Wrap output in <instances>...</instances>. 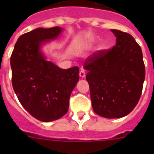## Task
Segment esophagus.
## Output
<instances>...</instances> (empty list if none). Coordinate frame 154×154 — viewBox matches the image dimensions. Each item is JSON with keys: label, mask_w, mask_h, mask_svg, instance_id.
Listing matches in <instances>:
<instances>
[{"label": "esophagus", "mask_w": 154, "mask_h": 154, "mask_svg": "<svg viewBox=\"0 0 154 154\" xmlns=\"http://www.w3.org/2000/svg\"><path fill=\"white\" fill-rule=\"evenodd\" d=\"M79 76L81 77V78H85V70H84V69H82V70H80Z\"/></svg>", "instance_id": "34e87169"}]
</instances>
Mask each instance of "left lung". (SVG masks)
Returning <instances> with one entry per match:
<instances>
[{
    "mask_svg": "<svg viewBox=\"0 0 154 154\" xmlns=\"http://www.w3.org/2000/svg\"><path fill=\"white\" fill-rule=\"evenodd\" d=\"M111 31L116 45L97 51L84 62L94 112L109 119L123 117L135 108L145 79L140 46L130 34Z\"/></svg>",
    "mask_w": 154,
    "mask_h": 154,
    "instance_id": "obj_1",
    "label": "left lung"
}]
</instances>
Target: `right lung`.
Segmentation results:
<instances>
[{
  "label": "right lung",
  "mask_w": 154,
  "mask_h": 154,
  "mask_svg": "<svg viewBox=\"0 0 154 154\" xmlns=\"http://www.w3.org/2000/svg\"><path fill=\"white\" fill-rule=\"evenodd\" d=\"M59 27L36 28L21 35L11 56L12 85L19 102L33 117L50 122L68 112L69 98L78 82L79 67L62 69L45 60L41 45L56 38Z\"/></svg>",
  "instance_id": "add662e5"
}]
</instances>
